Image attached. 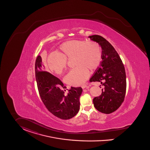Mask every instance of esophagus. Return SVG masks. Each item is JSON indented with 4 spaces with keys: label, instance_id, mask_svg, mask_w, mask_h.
Returning a JSON list of instances; mask_svg holds the SVG:
<instances>
[{
    "label": "esophagus",
    "instance_id": "1",
    "mask_svg": "<svg viewBox=\"0 0 150 150\" xmlns=\"http://www.w3.org/2000/svg\"><path fill=\"white\" fill-rule=\"evenodd\" d=\"M88 87H89V86H88V85H83L81 86V88H82V89H85V88H88Z\"/></svg>",
    "mask_w": 150,
    "mask_h": 150
}]
</instances>
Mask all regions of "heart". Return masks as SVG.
<instances>
[{
	"label": "heart",
	"instance_id": "heart-1",
	"mask_svg": "<svg viewBox=\"0 0 150 150\" xmlns=\"http://www.w3.org/2000/svg\"><path fill=\"white\" fill-rule=\"evenodd\" d=\"M59 53H53L48 56L47 64L50 70L61 74L67 68V59L74 57V66L65 77V82L73 86L83 84L89 76V69L100 67L103 53L100 44L95 41L84 40L67 41L60 45Z\"/></svg>",
	"mask_w": 150,
	"mask_h": 150
}]
</instances>
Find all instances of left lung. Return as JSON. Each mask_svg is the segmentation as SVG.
<instances>
[{
  "instance_id": "obj_1",
  "label": "left lung",
  "mask_w": 150,
  "mask_h": 150,
  "mask_svg": "<svg viewBox=\"0 0 150 150\" xmlns=\"http://www.w3.org/2000/svg\"><path fill=\"white\" fill-rule=\"evenodd\" d=\"M88 38L100 44L103 53L101 64L89 80L100 82L104 86L102 94L93 100L94 106L102 113L110 114L120 108L125 99L126 90L125 67L119 54L108 41L96 35Z\"/></svg>"
}]
</instances>
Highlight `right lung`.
Listing matches in <instances>:
<instances>
[{
    "label": "right lung",
    "mask_w": 150,
    "mask_h": 150,
    "mask_svg": "<svg viewBox=\"0 0 150 150\" xmlns=\"http://www.w3.org/2000/svg\"><path fill=\"white\" fill-rule=\"evenodd\" d=\"M40 56L35 61V74L40 97L48 111L62 120L74 117L80 110V97L82 92L81 87H71L65 94L66 86L60 79L50 73L42 71Z\"/></svg>",
    "instance_id": "add662e5"
}]
</instances>
